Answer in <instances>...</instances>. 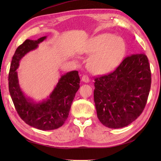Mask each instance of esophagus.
I'll use <instances>...</instances> for the list:
<instances>
[{
	"label": "esophagus",
	"mask_w": 161,
	"mask_h": 161,
	"mask_svg": "<svg viewBox=\"0 0 161 161\" xmlns=\"http://www.w3.org/2000/svg\"><path fill=\"white\" fill-rule=\"evenodd\" d=\"M81 80L82 82H86V83H87V82H89L90 81V79H89V78L88 77V76L83 75V76L81 77Z\"/></svg>",
	"instance_id": "obj_1"
}]
</instances>
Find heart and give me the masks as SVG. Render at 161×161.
<instances>
[{
  "instance_id": "heart-1",
  "label": "heart",
  "mask_w": 161,
  "mask_h": 161,
  "mask_svg": "<svg viewBox=\"0 0 161 161\" xmlns=\"http://www.w3.org/2000/svg\"><path fill=\"white\" fill-rule=\"evenodd\" d=\"M126 50L124 39L111 33H102L92 37L82 51L86 54H92L88 63L89 70L96 75H104L119 65Z\"/></svg>"
}]
</instances>
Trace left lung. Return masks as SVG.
Segmentation results:
<instances>
[{"label":"left lung","instance_id":"obj_1","mask_svg":"<svg viewBox=\"0 0 161 161\" xmlns=\"http://www.w3.org/2000/svg\"><path fill=\"white\" fill-rule=\"evenodd\" d=\"M97 118L109 128L128 125L142 114L151 85L148 60L144 53L128 56L108 75L95 79Z\"/></svg>","mask_w":161,"mask_h":161}]
</instances>
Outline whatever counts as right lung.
Segmentation results:
<instances>
[{
  "label": "right lung",
  "instance_id": "1",
  "mask_svg": "<svg viewBox=\"0 0 161 161\" xmlns=\"http://www.w3.org/2000/svg\"><path fill=\"white\" fill-rule=\"evenodd\" d=\"M47 36L37 40H26L14 52L8 75V89L20 118L29 125L40 130H55L65 123L76 92L80 87L78 71L62 75L47 98L36 101L27 97L19 85L16 71L22 58L37 49Z\"/></svg>",
  "mask_w": 161,
  "mask_h": 161
}]
</instances>
